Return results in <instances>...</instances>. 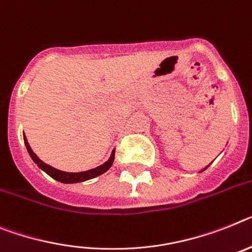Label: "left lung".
<instances>
[{
	"label": "left lung",
	"instance_id": "8db88e82",
	"mask_svg": "<svg viewBox=\"0 0 252 252\" xmlns=\"http://www.w3.org/2000/svg\"><path fill=\"white\" fill-rule=\"evenodd\" d=\"M206 168H208V166H206ZM206 168H205V169H206ZM205 169H202V170H205ZM202 170H201V172H202Z\"/></svg>",
	"mask_w": 252,
	"mask_h": 252
}]
</instances>
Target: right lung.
Here are the masks:
<instances>
[{"label": "right lung", "instance_id": "right-lung-1", "mask_svg": "<svg viewBox=\"0 0 252 252\" xmlns=\"http://www.w3.org/2000/svg\"><path fill=\"white\" fill-rule=\"evenodd\" d=\"M24 143L25 146H27V150H28L29 155H31V158H33V161H34L35 164H37L42 170H43V172H46L50 177H52V178L56 179V181L61 182V183H79V182L88 181V179H92L94 178V177H98V175L103 174V173L109 170L110 166L113 165L114 158H115V150H114V151L111 152V156L109 158V160H107L106 162H103L102 165L97 166V168L87 170V172H79V173L61 172V170H59V169L52 168L51 165H48V164L42 161L41 158H38L34 152H33V150L31 149V146H29L28 141H27V137L25 136H24Z\"/></svg>", "mask_w": 252, "mask_h": 252}]
</instances>
